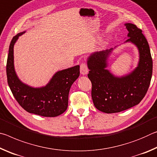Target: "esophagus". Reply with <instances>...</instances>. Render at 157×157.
Here are the masks:
<instances>
[{"label": "esophagus", "instance_id": "1", "mask_svg": "<svg viewBox=\"0 0 157 157\" xmlns=\"http://www.w3.org/2000/svg\"><path fill=\"white\" fill-rule=\"evenodd\" d=\"M89 73V69H88V66L85 63H82L80 64V73L82 75H87Z\"/></svg>", "mask_w": 157, "mask_h": 157}]
</instances>
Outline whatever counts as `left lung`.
<instances>
[{
	"label": "left lung",
	"mask_w": 157,
	"mask_h": 157,
	"mask_svg": "<svg viewBox=\"0 0 157 157\" xmlns=\"http://www.w3.org/2000/svg\"><path fill=\"white\" fill-rule=\"evenodd\" d=\"M124 25L128 39L124 43L135 45L139 54V63L132 72L118 77L107 68L113 48L93 52L87 59L93 102L97 109L107 113L121 112L139 104L152 78V59L147 39L135 25L127 23Z\"/></svg>",
	"instance_id": "1"
}]
</instances>
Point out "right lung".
<instances>
[{"instance_id": "right-lung-1", "label": "right lung", "mask_w": 157, "mask_h": 157, "mask_svg": "<svg viewBox=\"0 0 157 157\" xmlns=\"http://www.w3.org/2000/svg\"><path fill=\"white\" fill-rule=\"evenodd\" d=\"M25 33L14 36L10 45L6 66L10 88L18 104L28 112L44 117L59 116L67 109L69 91L79 76V66L57 71L44 86L35 88L23 83L15 71L14 46Z\"/></svg>"}]
</instances>
